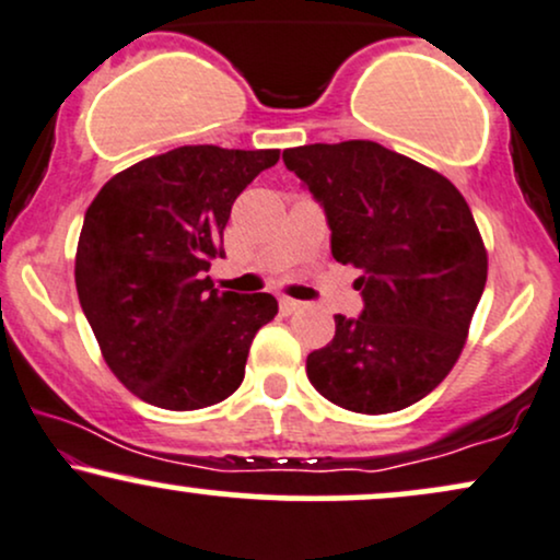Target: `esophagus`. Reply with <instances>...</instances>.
<instances>
[{"mask_svg":"<svg viewBox=\"0 0 560 560\" xmlns=\"http://www.w3.org/2000/svg\"><path fill=\"white\" fill-rule=\"evenodd\" d=\"M279 302H281V310H284L287 315H289V313H298V310L305 307V302H300V300H292V298H281Z\"/></svg>","mask_w":560,"mask_h":560,"instance_id":"esophagus-1","label":"esophagus"}]
</instances>
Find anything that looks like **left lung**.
Returning <instances> with one entry per match:
<instances>
[{
    "label": "left lung",
    "mask_w": 560,
    "mask_h": 560,
    "mask_svg": "<svg viewBox=\"0 0 560 560\" xmlns=\"http://www.w3.org/2000/svg\"><path fill=\"white\" fill-rule=\"evenodd\" d=\"M284 164L326 213L334 258L362 271L360 318L334 315L307 378L349 412H399L446 378L467 341L488 279L472 211L443 174L373 140L287 148Z\"/></svg>",
    "instance_id": "8db88e82"
}]
</instances>
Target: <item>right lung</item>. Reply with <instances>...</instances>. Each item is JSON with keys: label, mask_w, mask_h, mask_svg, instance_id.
Segmentation results:
<instances>
[{"label": "right lung", "mask_w": 560, "mask_h": 560, "mask_svg": "<svg viewBox=\"0 0 560 560\" xmlns=\"http://www.w3.org/2000/svg\"><path fill=\"white\" fill-rule=\"evenodd\" d=\"M279 151L182 145L114 174L88 206L75 287L101 354L135 396L187 412L224 401L245 378L273 294L213 289L234 200Z\"/></svg>", "instance_id": "obj_1"}]
</instances>
